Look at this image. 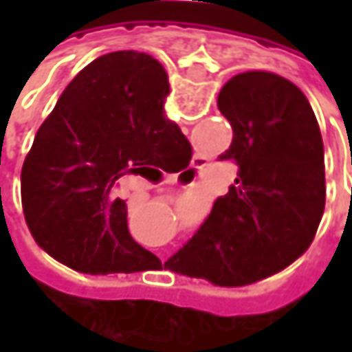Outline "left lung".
<instances>
[{
	"label": "left lung",
	"instance_id": "1",
	"mask_svg": "<svg viewBox=\"0 0 352 352\" xmlns=\"http://www.w3.org/2000/svg\"><path fill=\"white\" fill-rule=\"evenodd\" d=\"M217 107L233 127L221 160H235L239 178L166 266L236 288L280 272L314 241L325 208V153L304 91L282 76H233Z\"/></svg>",
	"mask_w": 352,
	"mask_h": 352
}]
</instances>
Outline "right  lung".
Listing matches in <instances>:
<instances>
[{"instance_id": "right-lung-1", "label": "right lung", "mask_w": 352, "mask_h": 352, "mask_svg": "<svg viewBox=\"0 0 352 352\" xmlns=\"http://www.w3.org/2000/svg\"><path fill=\"white\" fill-rule=\"evenodd\" d=\"M168 91L162 64L137 50L96 58L62 91L21 170L25 221L52 258L86 274L135 272L144 250L113 192L129 172L151 178L190 162V142L164 116Z\"/></svg>"}]
</instances>
